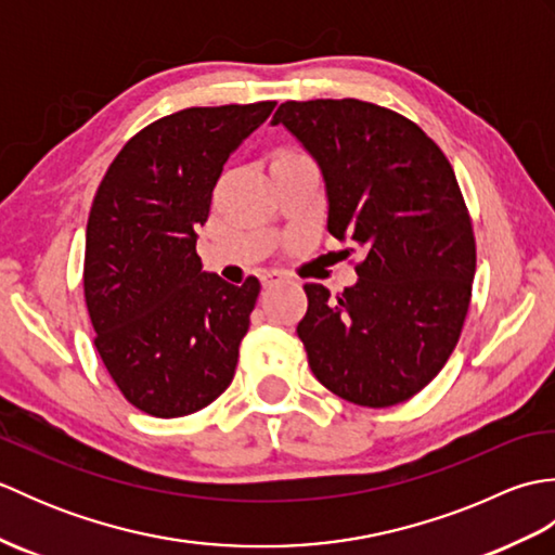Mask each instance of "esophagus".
<instances>
[{
    "instance_id": "esophagus-1",
    "label": "esophagus",
    "mask_w": 555,
    "mask_h": 555,
    "mask_svg": "<svg viewBox=\"0 0 555 555\" xmlns=\"http://www.w3.org/2000/svg\"><path fill=\"white\" fill-rule=\"evenodd\" d=\"M286 279H288L286 271H279V269H264L262 274H259V281H262V286L279 284V281H286Z\"/></svg>"
}]
</instances>
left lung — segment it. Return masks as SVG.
<instances>
[{
	"instance_id": "obj_1",
	"label": "left lung",
	"mask_w": 555,
	"mask_h": 555,
	"mask_svg": "<svg viewBox=\"0 0 555 555\" xmlns=\"http://www.w3.org/2000/svg\"><path fill=\"white\" fill-rule=\"evenodd\" d=\"M271 124L320 164L328 233L364 250L336 298L305 284L310 370L356 405L403 403L443 370L473 298L475 233L451 162L415 121L362 100L284 102Z\"/></svg>"
}]
</instances>
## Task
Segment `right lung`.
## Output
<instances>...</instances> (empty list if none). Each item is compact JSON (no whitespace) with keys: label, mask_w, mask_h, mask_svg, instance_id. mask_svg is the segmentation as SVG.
<instances>
[{"label":"right lung","mask_w":555,"mask_h":555,"mask_svg":"<svg viewBox=\"0 0 555 555\" xmlns=\"http://www.w3.org/2000/svg\"><path fill=\"white\" fill-rule=\"evenodd\" d=\"M276 102L191 107L135 133L92 199L82 288L95 348L128 403L183 417L227 391L259 281L203 271L197 227L231 152Z\"/></svg>","instance_id":"obj_1"}]
</instances>
